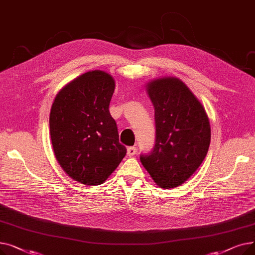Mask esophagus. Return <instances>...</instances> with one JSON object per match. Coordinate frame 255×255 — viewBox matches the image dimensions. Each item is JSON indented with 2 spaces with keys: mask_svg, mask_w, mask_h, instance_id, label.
<instances>
[{
  "mask_svg": "<svg viewBox=\"0 0 255 255\" xmlns=\"http://www.w3.org/2000/svg\"><path fill=\"white\" fill-rule=\"evenodd\" d=\"M135 154H136V148H135V146H129V148L127 149V155L129 157H132V156H134Z\"/></svg>",
  "mask_w": 255,
  "mask_h": 255,
  "instance_id": "34e87169",
  "label": "esophagus"
}]
</instances>
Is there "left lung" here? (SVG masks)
<instances>
[{
  "instance_id": "8db88e82",
  "label": "left lung",
  "mask_w": 255,
  "mask_h": 255,
  "mask_svg": "<svg viewBox=\"0 0 255 255\" xmlns=\"http://www.w3.org/2000/svg\"><path fill=\"white\" fill-rule=\"evenodd\" d=\"M155 110L153 150L140 162L161 188H175L203 163L211 141L209 118L203 104L177 77L154 79L146 85Z\"/></svg>"
}]
</instances>
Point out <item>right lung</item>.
Segmentation results:
<instances>
[{
  "instance_id": "obj_1",
  "label": "right lung",
  "mask_w": 255,
  "mask_h": 255,
  "mask_svg": "<svg viewBox=\"0 0 255 255\" xmlns=\"http://www.w3.org/2000/svg\"><path fill=\"white\" fill-rule=\"evenodd\" d=\"M115 87L109 73L89 71L66 85L51 105L53 153L76 182L89 186L104 183L126 155L109 110Z\"/></svg>"
}]
</instances>
